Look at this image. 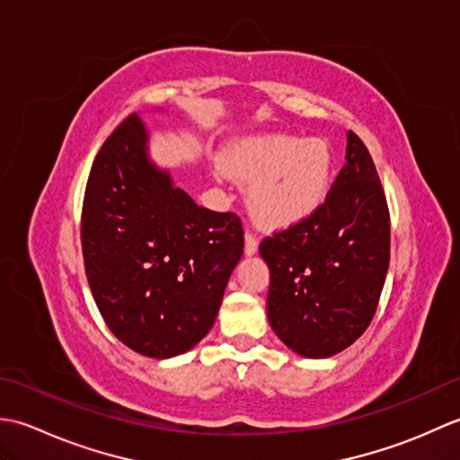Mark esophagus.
Wrapping results in <instances>:
<instances>
[{"label": "esophagus", "instance_id": "34e87169", "mask_svg": "<svg viewBox=\"0 0 460 460\" xmlns=\"http://www.w3.org/2000/svg\"><path fill=\"white\" fill-rule=\"evenodd\" d=\"M259 251V239L252 233H245V255H255Z\"/></svg>", "mask_w": 460, "mask_h": 460}]
</instances>
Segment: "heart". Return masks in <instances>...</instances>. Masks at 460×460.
Listing matches in <instances>:
<instances>
[{"label":"heart","mask_w":460,"mask_h":460,"mask_svg":"<svg viewBox=\"0 0 460 460\" xmlns=\"http://www.w3.org/2000/svg\"><path fill=\"white\" fill-rule=\"evenodd\" d=\"M221 168L229 178L249 183L247 205L255 221L282 229L308 219L324 203L334 154L322 138L269 134L233 142Z\"/></svg>","instance_id":"b5f03b06"}]
</instances>
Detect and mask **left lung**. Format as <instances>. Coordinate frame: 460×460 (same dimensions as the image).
<instances>
[{"mask_svg":"<svg viewBox=\"0 0 460 460\" xmlns=\"http://www.w3.org/2000/svg\"><path fill=\"white\" fill-rule=\"evenodd\" d=\"M267 314L305 358H330L364 334L389 267V209L376 164L348 132L346 165L308 219L265 237Z\"/></svg>","mask_w":460,"mask_h":460,"instance_id":"left-lung-1","label":"left lung"}]
</instances>
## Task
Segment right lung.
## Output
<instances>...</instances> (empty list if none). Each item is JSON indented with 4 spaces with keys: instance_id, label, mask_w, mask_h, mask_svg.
<instances>
[{
    "instance_id": "1",
    "label": "right lung",
    "mask_w": 460,
    "mask_h": 460,
    "mask_svg": "<svg viewBox=\"0 0 460 460\" xmlns=\"http://www.w3.org/2000/svg\"><path fill=\"white\" fill-rule=\"evenodd\" d=\"M146 146L136 112L106 138L86 181L81 243L106 326L130 349L164 359L211 330L245 239L235 213L195 203Z\"/></svg>"
}]
</instances>
